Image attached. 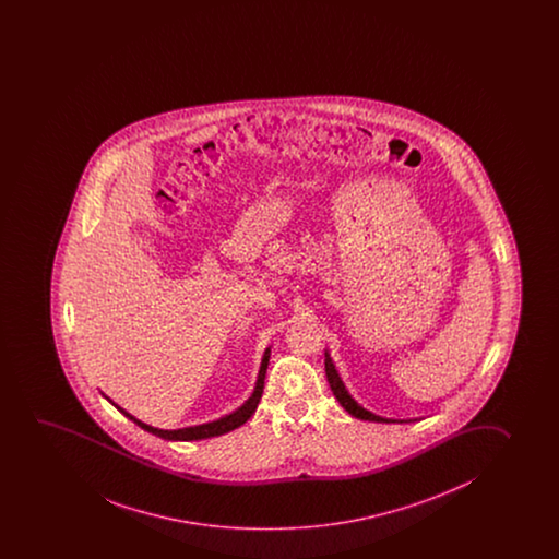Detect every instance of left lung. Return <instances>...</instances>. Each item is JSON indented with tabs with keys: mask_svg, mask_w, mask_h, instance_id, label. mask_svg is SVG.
<instances>
[{
	"mask_svg": "<svg viewBox=\"0 0 559 559\" xmlns=\"http://www.w3.org/2000/svg\"><path fill=\"white\" fill-rule=\"evenodd\" d=\"M324 372H326V381L331 384L332 394L341 402L342 407H344L349 415H354L356 419L372 423H404L386 419V417H381V415H377V413L365 409L364 405L357 404L356 400L349 394L348 389H346V384L342 381L341 374L336 371V365L332 361L329 349H324Z\"/></svg>",
	"mask_w": 559,
	"mask_h": 559,
	"instance_id": "8db88e82",
	"label": "left lung"
}]
</instances>
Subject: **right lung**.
I'll list each match as a JSON object with an SVG mask.
<instances>
[{
	"label": "right lung",
	"instance_id": "obj_1",
	"mask_svg": "<svg viewBox=\"0 0 559 559\" xmlns=\"http://www.w3.org/2000/svg\"><path fill=\"white\" fill-rule=\"evenodd\" d=\"M269 357H271V348L265 349V354L261 357V365H259L258 372V381H255V386H253V392H251V396L243 402L236 412L228 413L225 417H221L217 421L203 423V425H195V427H185V429L177 430H165L157 429V427H152V425H147V423L140 421L136 419L134 415H130L127 409H122L119 405L115 404L114 400H109V397L104 394L107 402H111V404L119 409V412L124 415V417H129L130 421L136 423L140 429L147 430V432H152L155 437L165 438V440H180V442H188V440H203V438H213L221 437V435H227L230 430L238 429V427H242L243 423L250 419L251 415L255 413L258 409L259 400H261V394H263V386H265V372H267Z\"/></svg>",
	"mask_w": 559,
	"mask_h": 559
}]
</instances>
